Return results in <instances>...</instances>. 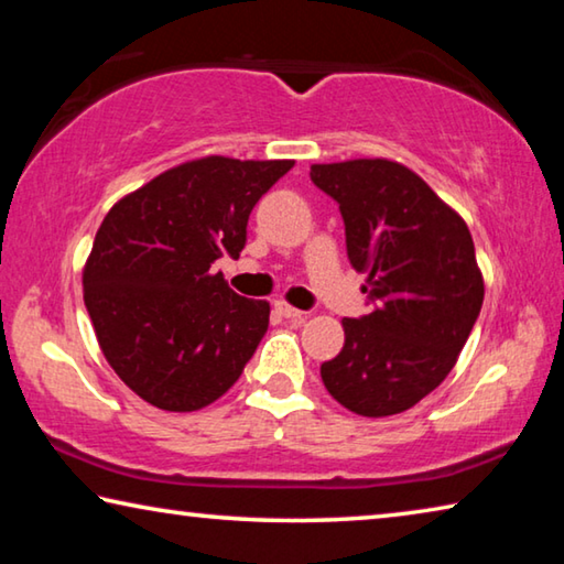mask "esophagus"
Masks as SVG:
<instances>
[{"label": "esophagus", "instance_id": "esophagus-1", "mask_svg": "<svg viewBox=\"0 0 564 564\" xmlns=\"http://www.w3.org/2000/svg\"><path fill=\"white\" fill-rule=\"evenodd\" d=\"M273 308H275V311H279L283 318H291V321H301V318L305 316V313H303V311H299V308H293V305H291L289 301H283V299H281V301H275V303H273Z\"/></svg>", "mask_w": 564, "mask_h": 564}]
</instances>
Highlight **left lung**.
<instances>
[{
	"instance_id": "obj_1",
	"label": "left lung",
	"mask_w": 564,
	"mask_h": 564,
	"mask_svg": "<svg viewBox=\"0 0 564 564\" xmlns=\"http://www.w3.org/2000/svg\"><path fill=\"white\" fill-rule=\"evenodd\" d=\"M338 202L350 265L368 279L370 313L343 318L346 343L321 366L350 413H403L443 383L480 316L485 283L473 236L415 171L390 159L313 164Z\"/></svg>"
}]
</instances>
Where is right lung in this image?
<instances>
[{"label": "right lung", "instance_id": "1", "mask_svg": "<svg viewBox=\"0 0 564 564\" xmlns=\"http://www.w3.org/2000/svg\"><path fill=\"white\" fill-rule=\"evenodd\" d=\"M291 166L194 159L104 216L84 265V303L104 358L141 400L191 413L241 378L271 305L234 293L212 263L238 259L253 206Z\"/></svg>", "mask_w": 564, "mask_h": 564}]
</instances>
